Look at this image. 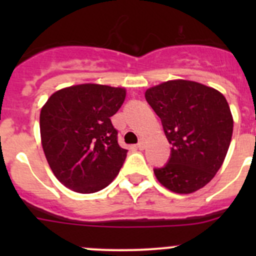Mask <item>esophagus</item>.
<instances>
[{
    "label": "esophagus",
    "instance_id": "obj_1",
    "mask_svg": "<svg viewBox=\"0 0 256 256\" xmlns=\"http://www.w3.org/2000/svg\"><path fill=\"white\" fill-rule=\"evenodd\" d=\"M144 147H146V144H144V141H141V142L138 144V146H136V148H138V150H144Z\"/></svg>",
    "mask_w": 256,
    "mask_h": 256
}]
</instances>
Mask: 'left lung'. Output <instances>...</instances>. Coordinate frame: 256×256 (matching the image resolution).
I'll list each match as a JSON object with an SVG mask.
<instances>
[{
    "label": "left lung",
    "instance_id": "8db88e82",
    "mask_svg": "<svg viewBox=\"0 0 256 256\" xmlns=\"http://www.w3.org/2000/svg\"><path fill=\"white\" fill-rule=\"evenodd\" d=\"M161 118L171 157L154 168L167 190L188 194L208 184L223 164L233 135V116L220 92L192 80H168L144 92Z\"/></svg>",
    "mask_w": 256,
    "mask_h": 256
}]
</instances>
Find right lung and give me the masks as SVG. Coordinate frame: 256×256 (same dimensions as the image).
<instances>
[{"mask_svg":"<svg viewBox=\"0 0 256 256\" xmlns=\"http://www.w3.org/2000/svg\"><path fill=\"white\" fill-rule=\"evenodd\" d=\"M125 88L79 84L49 96L40 115V141L56 180L78 193L108 187L118 174L128 150L118 144L112 116Z\"/></svg>","mask_w":256,"mask_h":256,"instance_id":"1","label":"right lung"}]
</instances>
